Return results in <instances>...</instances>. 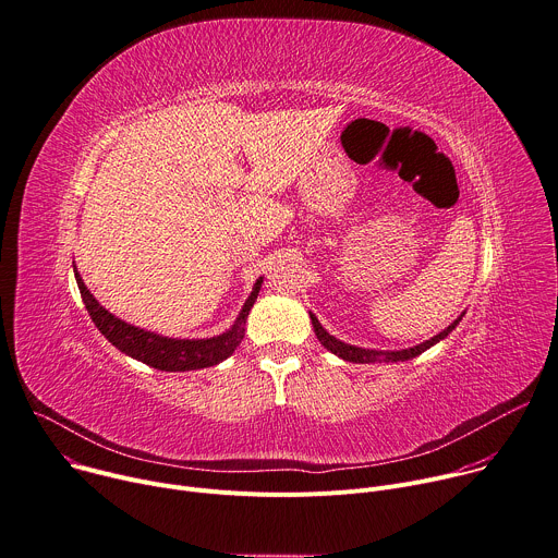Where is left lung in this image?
Returning a JSON list of instances; mask_svg holds the SVG:
<instances>
[{
	"mask_svg": "<svg viewBox=\"0 0 558 558\" xmlns=\"http://www.w3.org/2000/svg\"><path fill=\"white\" fill-rule=\"evenodd\" d=\"M463 315H465V313H461V317H457V319H454L446 330H441L439 335H435V337L423 341V343H418V345L403 348V350H375V348L350 345V343H345V341L332 337V335L319 324V319H317L313 313H311V322H313L315 335H317V339L322 341V345H324L326 350H330L332 354L341 356L343 361H352V363H397V361L414 359V356H418L421 352H425L427 348H432V345H437L439 341H444V339L459 326V322L463 319Z\"/></svg>",
	"mask_w": 558,
	"mask_h": 558,
	"instance_id": "8db88e82",
	"label": "left lung"
}]
</instances>
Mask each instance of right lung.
Masks as SVG:
<instances>
[{"instance_id": "add662e5", "label": "right lung", "mask_w": 558, "mask_h": 558, "mask_svg": "<svg viewBox=\"0 0 558 558\" xmlns=\"http://www.w3.org/2000/svg\"><path fill=\"white\" fill-rule=\"evenodd\" d=\"M73 270H75V279H77L86 311H88L90 319L95 322V326L99 328V332L119 352L129 354L150 367L163 369V373H189V369L210 367V365H217L223 359H228L236 350V345L241 343V339L245 335L247 313H251V307L255 305L257 294L264 283V277H259L255 281L253 292L245 299L236 322L226 332L210 337V339H172V337H163V335L137 328L133 324H126L123 319L114 317L112 313H108L106 307L86 288L82 275L77 272V266H73Z\"/></svg>"}]
</instances>
